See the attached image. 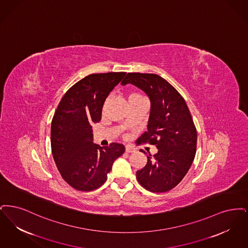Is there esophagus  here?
Returning a JSON list of instances; mask_svg holds the SVG:
<instances>
[{
    "mask_svg": "<svg viewBox=\"0 0 248 248\" xmlns=\"http://www.w3.org/2000/svg\"><path fill=\"white\" fill-rule=\"evenodd\" d=\"M125 150H126L127 153H133V152L136 151V149L133 146H131V145H126Z\"/></svg>",
    "mask_w": 248,
    "mask_h": 248,
    "instance_id": "obj_1",
    "label": "esophagus"
}]
</instances>
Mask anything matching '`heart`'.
<instances>
[{
	"label": "heart",
	"instance_id": "1",
	"mask_svg": "<svg viewBox=\"0 0 248 248\" xmlns=\"http://www.w3.org/2000/svg\"><path fill=\"white\" fill-rule=\"evenodd\" d=\"M140 99H143V97L141 96L139 93H131V94H129V102L140 100Z\"/></svg>",
	"mask_w": 248,
	"mask_h": 248
}]
</instances>
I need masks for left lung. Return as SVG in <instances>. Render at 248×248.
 I'll list each match as a JSON object with an SVG mask.
<instances>
[{"mask_svg":"<svg viewBox=\"0 0 248 248\" xmlns=\"http://www.w3.org/2000/svg\"><path fill=\"white\" fill-rule=\"evenodd\" d=\"M128 83L143 91L151 102L147 130L137 143L149 142L158 149L147 155V164L136 178L150 192H168L182 182L195 156L197 132L191 113L183 97L160 76L128 73L121 85Z\"/></svg>","mask_w":248,"mask_h":248,"instance_id":"left-lung-1","label":"left lung"}]
</instances>
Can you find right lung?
Returning <instances> with one entry per match:
<instances>
[{"label": "right lung", "instance_id": "right-lung-1", "mask_svg": "<svg viewBox=\"0 0 248 248\" xmlns=\"http://www.w3.org/2000/svg\"><path fill=\"white\" fill-rule=\"evenodd\" d=\"M125 72L91 74L78 81L61 99L51 126V147L62 178L78 191H93L106 183L123 144L93 143V127L102 118L110 92Z\"/></svg>", "mask_w": 248, "mask_h": 248}]
</instances>
